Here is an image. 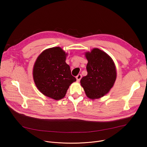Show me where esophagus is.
<instances>
[{"label": "esophagus", "instance_id": "esophagus-1", "mask_svg": "<svg viewBox=\"0 0 147 147\" xmlns=\"http://www.w3.org/2000/svg\"><path fill=\"white\" fill-rule=\"evenodd\" d=\"M81 77H82V76H81V74H78V75L76 76V79H77V81H79L81 80Z\"/></svg>", "mask_w": 147, "mask_h": 147}]
</instances>
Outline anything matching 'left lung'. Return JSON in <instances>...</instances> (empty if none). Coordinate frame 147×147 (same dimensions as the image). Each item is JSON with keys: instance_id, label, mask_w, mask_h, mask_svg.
Listing matches in <instances>:
<instances>
[{"instance_id": "obj_1", "label": "left lung", "mask_w": 147, "mask_h": 147, "mask_svg": "<svg viewBox=\"0 0 147 147\" xmlns=\"http://www.w3.org/2000/svg\"><path fill=\"white\" fill-rule=\"evenodd\" d=\"M87 75L80 81L87 96L92 99L106 95L113 86L116 78V70L112 58L105 52L93 49L87 52Z\"/></svg>"}]
</instances>
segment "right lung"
I'll return each instance as SVG.
<instances>
[{
	"label": "right lung",
	"mask_w": 147,
	"mask_h": 147,
	"mask_svg": "<svg viewBox=\"0 0 147 147\" xmlns=\"http://www.w3.org/2000/svg\"><path fill=\"white\" fill-rule=\"evenodd\" d=\"M67 53L60 47L45 50L38 57L33 69L35 85L40 92L55 100L64 98L76 78L66 63Z\"/></svg>",
	"instance_id": "1"
}]
</instances>
